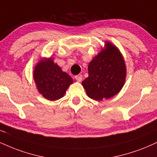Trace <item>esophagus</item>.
I'll return each mask as SVG.
<instances>
[{
  "label": "esophagus",
  "instance_id": "34e87169",
  "mask_svg": "<svg viewBox=\"0 0 157 157\" xmlns=\"http://www.w3.org/2000/svg\"><path fill=\"white\" fill-rule=\"evenodd\" d=\"M75 78L76 79L77 82H81L82 80V75H77L75 76Z\"/></svg>",
  "mask_w": 157,
  "mask_h": 157
}]
</instances>
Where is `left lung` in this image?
<instances>
[{"mask_svg":"<svg viewBox=\"0 0 157 157\" xmlns=\"http://www.w3.org/2000/svg\"><path fill=\"white\" fill-rule=\"evenodd\" d=\"M106 49L90 62L89 76L82 82L87 95L102 100L117 94L124 84L126 67L124 59L116 46L106 43Z\"/></svg>","mask_w":157,"mask_h":157,"instance_id":"1","label":"left lung"}]
</instances>
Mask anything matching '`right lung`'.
<instances>
[{
	"label": "right lung",
	"mask_w": 157,
	"mask_h": 157,
	"mask_svg": "<svg viewBox=\"0 0 157 157\" xmlns=\"http://www.w3.org/2000/svg\"><path fill=\"white\" fill-rule=\"evenodd\" d=\"M33 77L38 92L49 100H57L63 98L73 79L63 72L51 59L41 60L35 67Z\"/></svg>",
	"instance_id": "right-lung-1"
}]
</instances>
